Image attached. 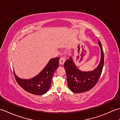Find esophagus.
<instances>
[{
	"label": "esophagus",
	"instance_id": "34e87169",
	"mask_svg": "<svg viewBox=\"0 0 120 120\" xmlns=\"http://www.w3.org/2000/svg\"><path fill=\"white\" fill-rule=\"evenodd\" d=\"M65 61H66V58L65 57H60V61H59L60 64L61 65H64V63L65 62Z\"/></svg>",
	"mask_w": 120,
	"mask_h": 120
}]
</instances>
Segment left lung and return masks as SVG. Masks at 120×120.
Masks as SVG:
<instances>
[{
	"label": "left lung",
	"instance_id": "left-lung-1",
	"mask_svg": "<svg viewBox=\"0 0 120 120\" xmlns=\"http://www.w3.org/2000/svg\"><path fill=\"white\" fill-rule=\"evenodd\" d=\"M101 50V58L96 69L91 71H82L75 65L71 57L67 60L64 66L66 72L68 87L72 92L79 93L89 91L93 87L101 77L104 64V55L101 41H98Z\"/></svg>",
	"mask_w": 120,
	"mask_h": 120
}]
</instances>
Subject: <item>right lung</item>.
I'll list each match as a JSON object with an SVG mask.
<instances>
[{"label":"right lung","instance_id":"obj_1","mask_svg":"<svg viewBox=\"0 0 120 120\" xmlns=\"http://www.w3.org/2000/svg\"><path fill=\"white\" fill-rule=\"evenodd\" d=\"M59 57L52 58L39 74L30 79H21L14 72L17 83L29 93L36 95L45 94L49 90L54 73L59 66Z\"/></svg>","mask_w":120,"mask_h":120}]
</instances>
